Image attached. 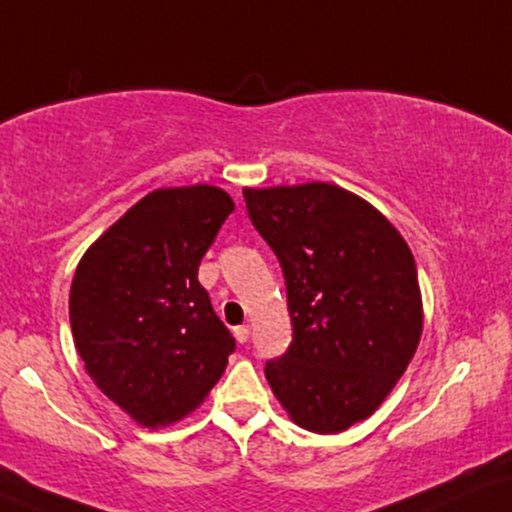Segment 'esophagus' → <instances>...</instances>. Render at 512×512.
I'll use <instances>...</instances> for the list:
<instances>
[{
  "mask_svg": "<svg viewBox=\"0 0 512 512\" xmlns=\"http://www.w3.org/2000/svg\"><path fill=\"white\" fill-rule=\"evenodd\" d=\"M234 338H236L238 342H248V338H250V326H236V328H234Z\"/></svg>",
  "mask_w": 512,
  "mask_h": 512,
  "instance_id": "esophagus-1",
  "label": "esophagus"
}]
</instances>
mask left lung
I'll return each mask as SVG.
<instances>
[{"mask_svg":"<svg viewBox=\"0 0 512 512\" xmlns=\"http://www.w3.org/2000/svg\"><path fill=\"white\" fill-rule=\"evenodd\" d=\"M286 278L293 342L264 366L293 423L335 435L383 404L416 354L423 300L411 248L383 212L326 181L243 189Z\"/></svg>","mask_w":512,"mask_h":512,"instance_id":"1","label":"left lung"}]
</instances>
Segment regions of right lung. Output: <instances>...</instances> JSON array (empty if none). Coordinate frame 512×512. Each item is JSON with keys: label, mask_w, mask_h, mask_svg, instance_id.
Segmentation results:
<instances>
[{"label": "right lung", "mask_w": 512, "mask_h": 512, "mask_svg": "<svg viewBox=\"0 0 512 512\" xmlns=\"http://www.w3.org/2000/svg\"><path fill=\"white\" fill-rule=\"evenodd\" d=\"M234 200L219 186L158 189L84 252L70 286V328L96 387L144 428L198 409L236 340L198 283Z\"/></svg>", "instance_id": "obj_1"}]
</instances>
